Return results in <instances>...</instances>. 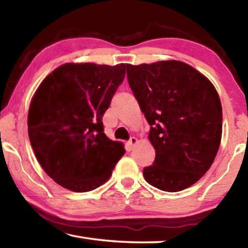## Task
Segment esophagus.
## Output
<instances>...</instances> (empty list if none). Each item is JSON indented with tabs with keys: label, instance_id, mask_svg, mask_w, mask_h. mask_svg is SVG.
<instances>
[{
	"label": "esophagus",
	"instance_id": "1",
	"mask_svg": "<svg viewBox=\"0 0 248 248\" xmlns=\"http://www.w3.org/2000/svg\"><path fill=\"white\" fill-rule=\"evenodd\" d=\"M137 142H138V139L137 138H134V137H132V138H130V140L128 141V146H129V149H133V146L137 144Z\"/></svg>",
	"mask_w": 248,
	"mask_h": 248
}]
</instances>
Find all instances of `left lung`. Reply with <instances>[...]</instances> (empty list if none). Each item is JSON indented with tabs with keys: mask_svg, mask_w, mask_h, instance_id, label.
I'll use <instances>...</instances> for the list:
<instances>
[{
	"mask_svg": "<svg viewBox=\"0 0 248 248\" xmlns=\"http://www.w3.org/2000/svg\"><path fill=\"white\" fill-rule=\"evenodd\" d=\"M128 83L151 125L153 164L146 182L176 192L198 182L212 165L222 137V106L212 83L192 66L169 60L127 64Z\"/></svg>",
	"mask_w": 248,
	"mask_h": 248,
	"instance_id": "1",
	"label": "left lung"
}]
</instances>
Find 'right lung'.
<instances>
[{
	"mask_svg": "<svg viewBox=\"0 0 248 248\" xmlns=\"http://www.w3.org/2000/svg\"><path fill=\"white\" fill-rule=\"evenodd\" d=\"M127 64L65 63L36 91L28 111V136L49 177L74 192L106 183L124 154L104 133L103 116L124 82Z\"/></svg>",
	"mask_w": 248,
	"mask_h": 248,
	"instance_id": "add662e5",
	"label": "right lung"
}]
</instances>
